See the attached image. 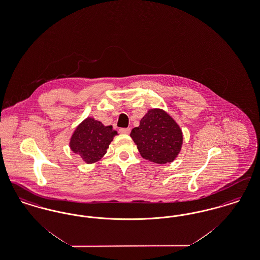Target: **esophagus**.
<instances>
[{
  "label": "esophagus",
  "mask_w": 260,
  "mask_h": 260,
  "mask_svg": "<svg viewBox=\"0 0 260 260\" xmlns=\"http://www.w3.org/2000/svg\"><path fill=\"white\" fill-rule=\"evenodd\" d=\"M120 134H124V135H128L131 133V127H121L119 129Z\"/></svg>",
  "instance_id": "esophagus-1"
}]
</instances>
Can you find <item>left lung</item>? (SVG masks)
<instances>
[{
	"mask_svg": "<svg viewBox=\"0 0 260 260\" xmlns=\"http://www.w3.org/2000/svg\"><path fill=\"white\" fill-rule=\"evenodd\" d=\"M131 136L142 158L160 165L172 162L183 142L179 125L161 109H150L139 125L133 128Z\"/></svg>",
	"mask_w": 260,
	"mask_h": 260,
	"instance_id": "1",
	"label": "left lung"
}]
</instances>
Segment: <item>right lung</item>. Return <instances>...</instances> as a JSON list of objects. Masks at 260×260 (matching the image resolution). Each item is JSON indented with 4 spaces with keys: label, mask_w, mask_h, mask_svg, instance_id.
Here are the masks:
<instances>
[{
    "label": "right lung",
    "mask_w": 260,
    "mask_h": 260,
    "mask_svg": "<svg viewBox=\"0 0 260 260\" xmlns=\"http://www.w3.org/2000/svg\"><path fill=\"white\" fill-rule=\"evenodd\" d=\"M117 132L112 125L105 126L93 118H87L79 124L70 139V148L87 164L100 160Z\"/></svg>",
    "instance_id": "add662e5"
}]
</instances>
